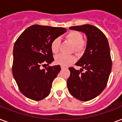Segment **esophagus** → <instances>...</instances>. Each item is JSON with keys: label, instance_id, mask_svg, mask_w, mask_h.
<instances>
[{"label": "esophagus", "instance_id": "1", "mask_svg": "<svg viewBox=\"0 0 122 122\" xmlns=\"http://www.w3.org/2000/svg\"><path fill=\"white\" fill-rule=\"evenodd\" d=\"M61 69L62 70H63V69H66V67H65V66H61Z\"/></svg>", "mask_w": 122, "mask_h": 122}]
</instances>
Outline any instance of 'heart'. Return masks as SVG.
<instances>
[{"instance_id":"heart-1","label":"heart","mask_w":122,"mask_h":122,"mask_svg":"<svg viewBox=\"0 0 122 122\" xmlns=\"http://www.w3.org/2000/svg\"><path fill=\"white\" fill-rule=\"evenodd\" d=\"M66 38L74 45V51L77 53H81L85 50L86 43L83 41V35L78 31H70ZM60 47V40L59 38H56L52 41L51 44V49L52 52L54 54L57 53ZM76 60V57L72 55H66L61 54L57 55L55 58L56 63L63 66H68Z\"/></svg>"}]
</instances>
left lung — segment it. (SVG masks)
<instances>
[{
  "mask_svg": "<svg viewBox=\"0 0 122 122\" xmlns=\"http://www.w3.org/2000/svg\"><path fill=\"white\" fill-rule=\"evenodd\" d=\"M70 29L82 31L87 42L85 52L75 64L81 67L80 70L69 68L67 87L75 98L87 101L99 96L107 85L112 66L110 46L105 35L94 26L83 25ZM83 69L86 71L81 72Z\"/></svg>",
  "mask_w": 122,
  "mask_h": 122,
  "instance_id": "1",
  "label": "left lung"
}]
</instances>
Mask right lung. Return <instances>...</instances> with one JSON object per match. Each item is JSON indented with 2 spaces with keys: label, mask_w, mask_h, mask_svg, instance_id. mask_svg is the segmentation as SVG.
Masks as SVG:
<instances>
[{
  "label": "right lung",
  "mask_w": 122,
  "mask_h": 122,
  "mask_svg": "<svg viewBox=\"0 0 122 122\" xmlns=\"http://www.w3.org/2000/svg\"><path fill=\"white\" fill-rule=\"evenodd\" d=\"M65 32L66 29L62 27L34 25L16 40L13 49L12 75L21 92L28 98L41 101L51 92L52 81L61 67L41 68L54 60L51 44Z\"/></svg>",
  "instance_id": "obj_1"
}]
</instances>
